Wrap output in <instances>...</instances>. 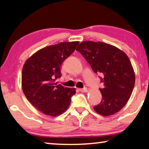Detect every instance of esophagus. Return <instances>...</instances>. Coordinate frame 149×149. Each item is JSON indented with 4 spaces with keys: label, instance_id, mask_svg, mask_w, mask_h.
Returning <instances> with one entry per match:
<instances>
[{
    "label": "esophagus",
    "instance_id": "obj_1",
    "mask_svg": "<svg viewBox=\"0 0 149 149\" xmlns=\"http://www.w3.org/2000/svg\"><path fill=\"white\" fill-rule=\"evenodd\" d=\"M79 90L82 92V93H85V92H87V87H84V88H82V89H79Z\"/></svg>",
    "mask_w": 149,
    "mask_h": 149
}]
</instances>
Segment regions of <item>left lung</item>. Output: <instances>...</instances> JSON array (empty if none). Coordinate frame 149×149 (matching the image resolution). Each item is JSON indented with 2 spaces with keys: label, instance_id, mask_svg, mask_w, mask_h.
Returning a JSON list of instances; mask_svg holds the SVG:
<instances>
[{
  "label": "left lung",
  "instance_id": "obj_1",
  "mask_svg": "<svg viewBox=\"0 0 149 149\" xmlns=\"http://www.w3.org/2000/svg\"><path fill=\"white\" fill-rule=\"evenodd\" d=\"M76 50L79 52L96 74L102 75L103 87L101 103L93 107L103 116L119 111L127 104L133 92L135 75L129 58L121 49L101 42L84 41Z\"/></svg>",
  "mask_w": 149,
  "mask_h": 149
}]
</instances>
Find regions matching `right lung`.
<instances>
[{
    "label": "right lung",
    "mask_w": 149,
    "mask_h": 149,
    "mask_svg": "<svg viewBox=\"0 0 149 149\" xmlns=\"http://www.w3.org/2000/svg\"><path fill=\"white\" fill-rule=\"evenodd\" d=\"M79 42H64L40 49L24 64L22 88L29 102L42 113L58 116L67 110L75 88L64 87L56 80L60 67L74 52Z\"/></svg>",
    "instance_id": "obj_1"
}]
</instances>
